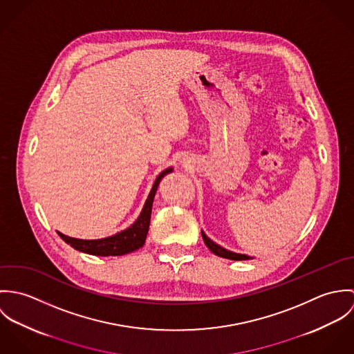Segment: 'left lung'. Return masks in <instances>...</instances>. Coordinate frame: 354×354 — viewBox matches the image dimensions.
Here are the masks:
<instances>
[{"label":"left lung","instance_id":"obj_1","mask_svg":"<svg viewBox=\"0 0 354 354\" xmlns=\"http://www.w3.org/2000/svg\"><path fill=\"white\" fill-rule=\"evenodd\" d=\"M202 237L204 240V244L207 245V248L215 254L221 256V257H225V259H230V260H250L253 259L252 256H248V254H243V253H236L218 245L216 243H214L211 239L207 237V234L202 230Z\"/></svg>","mask_w":354,"mask_h":354}]
</instances>
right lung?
<instances>
[{
    "label": "right lung",
    "instance_id": "obj_1",
    "mask_svg": "<svg viewBox=\"0 0 354 354\" xmlns=\"http://www.w3.org/2000/svg\"><path fill=\"white\" fill-rule=\"evenodd\" d=\"M173 171V167L165 169L159 176L156 177L151 191L149 194V198L145 203L140 215L138 219L125 230H121L113 236L98 239V240H82V239H73L69 236H65L59 232L58 236L69 244L72 248L80 252L88 253V254H97V256H121L127 253L133 252L139 248H142L146 243V237L150 227V219H151L152 203L156 194V189L159 187L160 180Z\"/></svg>",
    "mask_w": 354,
    "mask_h": 354
}]
</instances>
